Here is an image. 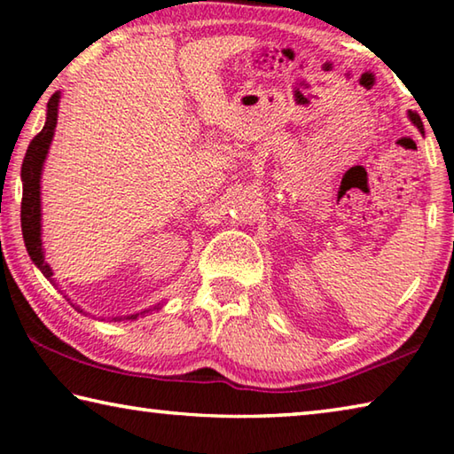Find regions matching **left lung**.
Returning <instances> with one entry per match:
<instances>
[{
    "mask_svg": "<svg viewBox=\"0 0 454 454\" xmlns=\"http://www.w3.org/2000/svg\"><path fill=\"white\" fill-rule=\"evenodd\" d=\"M409 116H411V120H412V124L417 126L419 129H422V121H420V116L419 114H414V112H409Z\"/></svg>",
    "mask_w": 454,
    "mask_h": 454,
    "instance_id": "1",
    "label": "left lung"
}]
</instances>
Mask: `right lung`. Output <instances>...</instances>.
Masks as SVG:
<instances>
[{
    "label": "right lung",
    "mask_w": 454,
    "mask_h": 454,
    "mask_svg": "<svg viewBox=\"0 0 454 454\" xmlns=\"http://www.w3.org/2000/svg\"><path fill=\"white\" fill-rule=\"evenodd\" d=\"M58 102H59V94L56 91L48 102V120H45V126L42 132L34 136V140L29 142L24 164H21V182H24V196H21V232H24V242L29 256H32L35 266L40 268L48 280H51L53 272L51 268L43 262V252H42L40 176H42L45 153H48V148L51 144L53 129H56V124H58ZM75 310L82 312L80 309Z\"/></svg>",
    "instance_id": "1"
}]
</instances>
